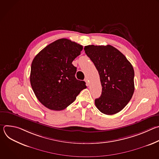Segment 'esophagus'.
<instances>
[{
	"instance_id": "esophagus-1",
	"label": "esophagus",
	"mask_w": 159,
	"mask_h": 159,
	"mask_svg": "<svg viewBox=\"0 0 159 159\" xmlns=\"http://www.w3.org/2000/svg\"><path fill=\"white\" fill-rule=\"evenodd\" d=\"M84 81L85 82V83H86V85H89V82L88 79H87V78H85V79H84Z\"/></svg>"
}]
</instances>
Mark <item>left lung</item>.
I'll return each instance as SVG.
<instances>
[{
    "label": "left lung",
    "instance_id": "8db88e82",
    "mask_svg": "<svg viewBox=\"0 0 159 159\" xmlns=\"http://www.w3.org/2000/svg\"><path fill=\"white\" fill-rule=\"evenodd\" d=\"M84 50L97 69L102 85L101 96L95 99L96 106L105 115H115L127 105L133 96V66L121 52L111 45H88Z\"/></svg>",
    "mask_w": 159,
    "mask_h": 159
}]
</instances>
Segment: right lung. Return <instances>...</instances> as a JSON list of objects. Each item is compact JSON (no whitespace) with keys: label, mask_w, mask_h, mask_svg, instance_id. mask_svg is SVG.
<instances>
[{"label":"right lung","mask_w":159,"mask_h":159,"mask_svg":"<svg viewBox=\"0 0 159 159\" xmlns=\"http://www.w3.org/2000/svg\"><path fill=\"white\" fill-rule=\"evenodd\" d=\"M82 49V45L61 38L48 44L34 58L30 82L37 99L45 107L63 110L87 87L84 81L75 78L77 68L72 64Z\"/></svg>","instance_id":"add662e5"}]
</instances>
